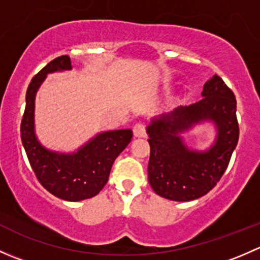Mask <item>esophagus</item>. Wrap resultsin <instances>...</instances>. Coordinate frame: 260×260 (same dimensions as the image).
I'll use <instances>...</instances> for the list:
<instances>
[{"instance_id": "esophagus-1", "label": "esophagus", "mask_w": 260, "mask_h": 260, "mask_svg": "<svg viewBox=\"0 0 260 260\" xmlns=\"http://www.w3.org/2000/svg\"><path fill=\"white\" fill-rule=\"evenodd\" d=\"M133 133H135L136 137H146V125L145 123H137L133 127Z\"/></svg>"}]
</instances>
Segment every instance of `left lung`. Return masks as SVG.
Instances as JSON below:
<instances>
[{"label":"left lung","instance_id":"obj_1","mask_svg":"<svg viewBox=\"0 0 260 260\" xmlns=\"http://www.w3.org/2000/svg\"><path fill=\"white\" fill-rule=\"evenodd\" d=\"M201 94L203 99L153 119L147 128L149 185L169 200L191 201L206 195L226 171L239 140L237 99L232 89L214 75ZM208 119L217 124L215 145L206 152L188 150L178 135Z\"/></svg>","mask_w":260,"mask_h":260}]
</instances>
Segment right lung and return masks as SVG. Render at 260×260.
Segmentation results:
<instances>
[{"label": "right lung", "instance_id": "right-lung-1", "mask_svg": "<svg viewBox=\"0 0 260 260\" xmlns=\"http://www.w3.org/2000/svg\"><path fill=\"white\" fill-rule=\"evenodd\" d=\"M72 69L68 55L55 57L31 80L26 91V107L21 120V141L34 174L44 188L67 201H80L98 195L108 181L111 169L120 152L132 140V131L104 132L78 152H50L39 143L34 132L35 94L49 73Z\"/></svg>", "mask_w": 260, "mask_h": 260}]
</instances>
